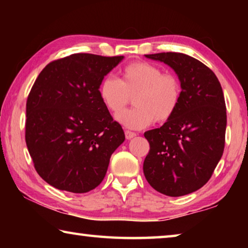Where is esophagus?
I'll return each mask as SVG.
<instances>
[{
  "label": "esophagus",
  "instance_id": "1",
  "mask_svg": "<svg viewBox=\"0 0 248 248\" xmlns=\"http://www.w3.org/2000/svg\"><path fill=\"white\" fill-rule=\"evenodd\" d=\"M124 134H125V138H127L128 140H130V139H132V138H134L137 136V133L136 132H132V131H129V130H125L124 131Z\"/></svg>",
  "mask_w": 248,
  "mask_h": 248
}]
</instances>
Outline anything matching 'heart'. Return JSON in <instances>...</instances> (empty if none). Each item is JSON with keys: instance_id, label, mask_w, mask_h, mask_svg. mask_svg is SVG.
<instances>
[{"instance_id": "b5f03b06", "label": "heart", "mask_w": 248, "mask_h": 248, "mask_svg": "<svg viewBox=\"0 0 248 248\" xmlns=\"http://www.w3.org/2000/svg\"><path fill=\"white\" fill-rule=\"evenodd\" d=\"M98 94L104 106L112 116L119 117L134 97L136 106L120 116L130 129H142L155 120L166 123L177 111L182 98V84L174 73L143 61L131 62L121 71V79L104 78Z\"/></svg>"}]
</instances>
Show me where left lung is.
I'll return each instance as SVG.
<instances>
[{
	"label": "left lung",
	"mask_w": 248,
	"mask_h": 248,
	"mask_svg": "<svg viewBox=\"0 0 248 248\" xmlns=\"http://www.w3.org/2000/svg\"><path fill=\"white\" fill-rule=\"evenodd\" d=\"M145 57L164 62L177 73L182 98L170 120L144 133L150 151L143 173L151 186L163 195H188L208 183L223 154V92L212 70L195 58L180 52Z\"/></svg>",
	"instance_id": "8db88e82"
}]
</instances>
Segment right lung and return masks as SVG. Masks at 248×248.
Wrapping results in <instances>:
<instances>
[{
    "label": "right lung",
    "instance_id": "right-lung-1",
    "mask_svg": "<svg viewBox=\"0 0 248 248\" xmlns=\"http://www.w3.org/2000/svg\"><path fill=\"white\" fill-rule=\"evenodd\" d=\"M123 59L74 53L50 62L33 83L25 140L36 171L57 189L74 194L94 189L124 141L120 124L98 94L105 75Z\"/></svg>",
    "mask_w": 248,
    "mask_h": 248
}]
</instances>
